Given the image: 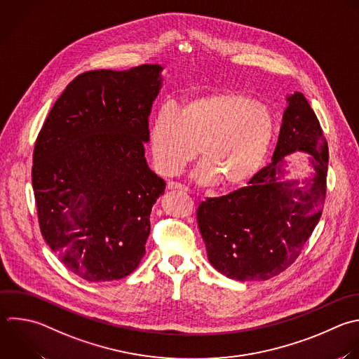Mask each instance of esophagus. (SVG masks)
<instances>
[{"label":"esophagus","instance_id":"1","mask_svg":"<svg viewBox=\"0 0 359 359\" xmlns=\"http://www.w3.org/2000/svg\"><path fill=\"white\" fill-rule=\"evenodd\" d=\"M167 189L168 191H187V188L178 182H174V181H170L167 184Z\"/></svg>","mask_w":359,"mask_h":359}]
</instances>
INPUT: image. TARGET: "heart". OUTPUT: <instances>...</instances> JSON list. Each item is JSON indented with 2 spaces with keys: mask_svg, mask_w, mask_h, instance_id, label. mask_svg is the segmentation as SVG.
Listing matches in <instances>:
<instances>
[{
  "mask_svg": "<svg viewBox=\"0 0 359 359\" xmlns=\"http://www.w3.org/2000/svg\"><path fill=\"white\" fill-rule=\"evenodd\" d=\"M275 135L272 111L241 93L222 91L195 97L175 111L164 109L150 128L156 170L171 177L195 157L199 184L223 189L245 185L261 168Z\"/></svg>",
  "mask_w": 359,
  "mask_h": 359,
  "instance_id": "b5f03b06",
  "label": "heart"
}]
</instances>
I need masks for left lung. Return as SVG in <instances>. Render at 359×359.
I'll use <instances>...</instances> for the list:
<instances>
[{"instance_id": "left-lung-1", "label": "left lung", "mask_w": 359, "mask_h": 359, "mask_svg": "<svg viewBox=\"0 0 359 359\" xmlns=\"http://www.w3.org/2000/svg\"><path fill=\"white\" fill-rule=\"evenodd\" d=\"M306 151L316 174L304 187L280 181L284 156ZM328 146L302 93L287 97L272 161L248 185L201 202L196 217L210 264L237 280H266L290 266L320 220Z\"/></svg>"}]
</instances>
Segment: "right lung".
I'll return each instance as SVG.
<instances>
[{
	"mask_svg": "<svg viewBox=\"0 0 359 359\" xmlns=\"http://www.w3.org/2000/svg\"><path fill=\"white\" fill-rule=\"evenodd\" d=\"M163 67L94 70L55 102L34 150L32 185L43 238L88 282L132 273L165 182L144 158Z\"/></svg>",
	"mask_w": 359,
	"mask_h": 359,
	"instance_id": "1",
	"label": "right lung"
}]
</instances>
